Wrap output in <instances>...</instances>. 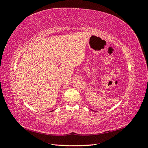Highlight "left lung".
<instances>
[{"mask_svg":"<svg viewBox=\"0 0 148 148\" xmlns=\"http://www.w3.org/2000/svg\"><path fill=\"white\" fill-rule=\"evenodd\" d=\"M92 111H95V110H92Z\"/></svg>","mask_w":148,"mask_h":148,"instance_id":"8db88e82","label":"left lung"}]
</instances>
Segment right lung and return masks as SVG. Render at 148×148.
<instances>
[{"instance_id": "right-lung-1", "label": "right lung", "mask_w": 148, "mask_h": 148, "mask_svg": "<svg viewBox=\"0 0 148 148\" xmlns=\"http://www.w3.org/2000/svg\"><path fill=\"white\" fill-rule=\"evenodd\" d=\"M51 112H52V111H51Z\"/></svg>"}]
</instances>
